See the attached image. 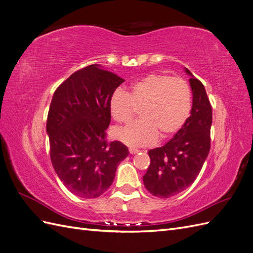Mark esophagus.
I'll return each mask as SVG.
<instances>
[{
  "mask_svg": "<svg viewBox=\"0 0 253 253\" xmlns=\"http://www.w3.org/2000/svg\"><path fill=\"white\" fill-rule=\"evenodd\" d=\"M128 152H129V154H136V153H138V152H139V150L133 149V148H129V149H128Z\"/></svg>",
  "mask_w": 253,
  "mask_h": 253,
  "instance_id": "esophagus-1",
  "label": "esophagus"
}]
</instances>
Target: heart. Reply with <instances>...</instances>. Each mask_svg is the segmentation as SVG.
Masks as SVG:
<instances>
[{
    "mask_svg": "<svg viewBox=\"0 0 253 253\" xmlns=\"http://www.w3.org/2000/svg\"><path fill=\"white\" fill-rule=\"evenodd\" d=\"M193 95L185 80L171 76L150 74L136 81L129 94L117 88L112 94L109 109L112 118L126 124L140 108L141 118L114 131V137L131 147L154 143L158 136L169 138L186 124L192 110Z\"/></svg>",
    "mask_w": 253,
    "mask_h": 253,
    "instance_id": "b5f03b06",
    "label": "heart"
}]
</instances>
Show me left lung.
Listing matches in <instances>:
<instances>
[{
    "label": "left lung",
    "mask_w": 253,
    "mask_h": 253,
    "mask_svg": "<svg viewBox=\"0 0 253 253\" xmlns=\"http://www.w3.org/2000/svg\"><path fill=\"white\" fill-rule=\"evenodd\" d=\"M191 76L193 94L191 115L171 140L150 150L151 164L143 176L144 187L151 194L168 198L192 185L200 174L210 151L212 108L203 83Z\"/></svg>",
    "instance_id": "obj_1"
}]
</instances>
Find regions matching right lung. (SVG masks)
Segmentation results:
<instances>
[{"label":"right lung","instance_id":"right-lung-1","mask_svg":"<svg viewBox=\"0 0 253 253\" xmlns=\"http://www.w3.org/2000/svg\"><path fill=\"white\" fill-rule=\"evenodd\" d=\"M125 80L93 64L71 75L52 96L46 124L53 169L75 195L96 198L110 188L127 157L120 141H106L109 101Z\"/></svg>","mask_w":253,"mask_h":253}]
</instances>
